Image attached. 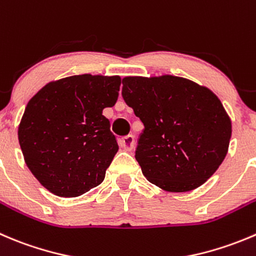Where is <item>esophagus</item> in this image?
<instances>
[{
	"label": "esophagus",
	"mask_w": 256,
	"mask_h": 256,
	"mask_svg": "<svg viewBox=\"0 0 256 256\" xmlns=\"http://www.w3.org/2000/svg\"><path fill=\"white\" fill-rule=\"evenodd\" d=\"M120 146L124 148V150H126V151L132 150L134 146H135V138H134V136L128 135V136H125V138H121Z\"/></svg>",
	"instance_id": "obj_1"
}]
</instances>
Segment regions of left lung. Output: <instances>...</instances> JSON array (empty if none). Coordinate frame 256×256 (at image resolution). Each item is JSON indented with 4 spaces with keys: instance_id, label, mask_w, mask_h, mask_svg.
Listing matches in <instances>:
<instances>
[{
    "instance_id": "8db88e82",
    "label": "left lung",
    "mask_w": 256,
    "mask_h": 256,
    "mask_svg": "<svg viewBox=\"0 0 256 256\" xmlns=\"http://www.w3.org/2000/svg\"><path fill=\"white\" fill-rule=\"evenodd\" d=\"M122 98L142 121L135 158L144 176L170 192L202 186L229 148L232 120L218 96L178 76H128Z\"/></svg>"
}]
</instances>
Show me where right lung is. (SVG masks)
<instances>
[{
	"label": "right lung",
	"mask_w": 256,
	"mask_h": 256,
	"mask_svg": "<svg viewBox=\"0 0 256 256\" xmlns=\"http://www.w3.org/2000/svg\"><path fill=\"white\" fill-rule=\"evenodd\" d=\"M120 85V76H70L48 82L28 101L20 146L50 192L76 198L104 181L118 145L102 110L115 105Z\"/></svg>",
	"instance_id": "obj_1"
}]
</instances>
